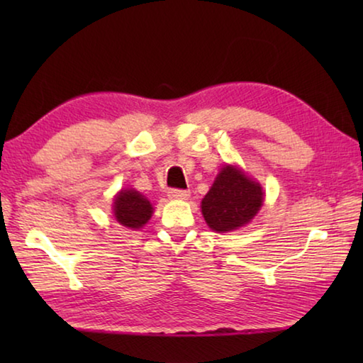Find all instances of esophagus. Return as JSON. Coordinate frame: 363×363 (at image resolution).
I'll return each mask as SVG.
<instances>
[{"mask_svg": "<svg viewBox=\"0 0 363 363\" xmlns=\"http://www.w3.org/2000/svg\"><path fill=\"white\" fill-rule=\"evenodd\" d=\"M169 199H174V200H187L190 196L189 190H182V189H171L169 192Z\"/></svg>", "mask_w": 363, "mask_h": 363, "instance_id": "1", "label": "esophagus"}]
</instances>
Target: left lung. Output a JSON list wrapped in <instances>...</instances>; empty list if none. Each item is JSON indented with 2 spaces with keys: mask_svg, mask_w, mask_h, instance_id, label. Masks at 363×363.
I'll return each instance as SVG.
<instances>
[{
  "mask_svg": "<svg viewBox=\"0 0 363 363\" xmlns=\"http://www.w3.org/2000/svg\"><path fill=\"white\" fill-rule=\"evenodd\" d=\"M262 200L259 184L251 181L240 169L224 167L201 200V213L213 230L229 232L248 224L259 211Z\"/></svg>",
  "mask_w": 363,
  "mask_h": 363,
  "instance_id": "8db88e82",
  "label": "left lung"
}]
</instances>
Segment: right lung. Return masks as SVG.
<instances>
[{
  "label": "right lung",
  "instance_id": "add662e5",
  "mask_svg": "<svg viewBox=\"0 0 363 363\" xmlns=\"http://www.w3.org/2000/svg\"><path fill=\"white\" fill-rule=\"evenodd\" d=\"M115 219L130 229H140L150 219L153 208L150 201L136 190H121L115 196Z\"/></svg>",
  "mask_w": 363,
  "mask_h": 363
}]
</instances>
